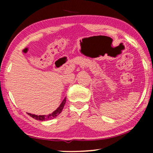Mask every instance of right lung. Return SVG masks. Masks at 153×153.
Returning a JSON list of instances; mask_svg holds the SVG:
<instances>
[{
    "instance_id": "1",
    "label": "right lung",
    "mask_w": 153,
    "mask_h": 153,
    "mask_svg": "<svg viewBox=\"0 0 153 153\" xmlns=\"http://www.w3.org/2000/svg\"><path fill=\"white\" fill-rule=\"evenodd\" d=\"M65 102H66V97H65V99L62 100V103L60 104V105L59 106H58L57 109L54 111L52 114L47 115V116H46V115H42V116H40V115H39V116H37V115L31 114H30V113H28V115H29V116L32 117V118H35V120H41V121L51 120V119H52V118H56V116H58V115H59L60 113L62 112V110L64 107L65 104Z\"/></svg>"
}]
</instances>
